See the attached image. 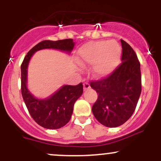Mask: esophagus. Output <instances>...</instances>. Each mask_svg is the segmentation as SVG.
I'll use <instances>...</instances> for the list:
<instances>
[{
	"label": "esophagus",
	"mask_w": 161,
	"mask_h": 161,
	"mask_svg": "<svg viewBox=\"0 0 161 161\" xmlns=\"http://www.w3.org/2000/svg\"><path fill=\"white\" fill-rule=\"evenodd\" d=\"M83 87H84V88H84V91H86V90L89 89V88H91L89 83H88V82H85L84 84H83Z\"/></svg>",
	"instance_id": "obj_1"
}]
</instances>
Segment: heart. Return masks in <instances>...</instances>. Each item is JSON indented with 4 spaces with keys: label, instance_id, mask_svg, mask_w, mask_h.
Wrapping results in <instances>:
<instances>
[{
    "label": "heart",
    "instance_id": "b5f03b06",
    "mask_svg": "<svg viewBox=\"0 0 161 161\" xmlns=\"http://www.w3.org/2000/svg\"><path fill=\"white\" fill-rule=\"evenodd\" d=\"M79 60L84 66L93 65L97 78L108 76L119 65L121 47L115 41H95L84 45L78 51Z\"/></svg>",
    "mask_w": 161,
    "mask_h": 161
}]
</instances>
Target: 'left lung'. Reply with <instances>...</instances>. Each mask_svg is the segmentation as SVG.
Masks as SVG:
<instances>
[{
    "instance_id": "1",
    "label": "left lung",
    "mask_w": 161,
    "mask_h": 161,
    "mask_svg": "<svg viewBox=\"0 0 161 161\" xmlns=\"http://www.w3.org/2000/svg\"><path fill=\"white\" fill-rule=\"evenodd\" d=\"M122 63L108 76L92 81L90 86L98 94L92 106L97 121L107 127H117L132 115L142 92L140 63L134 50L121 40Z\"/></svg>"
}]
</instances>
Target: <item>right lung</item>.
Here are the masks:
<instances>
[{
	"instance_id": "add662e5",
	"label": "right lung",
	"mask_w": 161,
	"mask_h": 161,
	"mask_svg": "<svg viewBox=\"0 0 161 161\" xmlns=\"http://www.w3.org/2000/svg\"><path fill=\"white\" fill-rule=\"evenodd\" d=\"M75 43L71 38L58 41H42L33 47L24 58L21 65V92L26 108L32 119L41 126L57 129L64 126L71 118L73 106L82 95L83 85L64 86L51 97L38 99L27 88V69L29 60L35 52L42 49L52 48L70 53Z\"/></svg>"
}]
</instances>
